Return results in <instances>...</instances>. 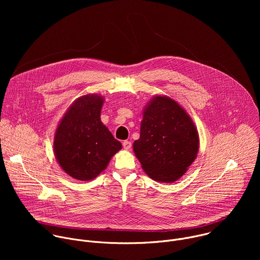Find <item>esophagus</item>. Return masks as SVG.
Listing matches in <instances>:
<instances>
[{
  "label": "esophagus",
  "instance_id": "esophagus-1",
  "mask_svg": "<svg viewBox=\"0 0 260 260\" xmlns=\"http://www.w3.org/2000/svg\"><path fill=\"white\" fill-rule=\"evenodd\" d=\"M122 146H123V148H124L125 150H129L131 148H132V143L129 141H124L122 143Z\"/></svg>",
  "mask_w": 260,
  "mask_h": 260
}]
</instances>
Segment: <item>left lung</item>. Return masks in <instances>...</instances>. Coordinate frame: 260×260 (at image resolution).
Wrapping results in <instances>:
<instances>
[{"mask_svg":"<svg viewBox=\"0 0 260 260\" xmlns=\"http://www.w3.org/2000/svg\"><path fill=\"white\" fill-rule=\"evenodd\" d=\"M134 152L144 172L161 183H173L197 158L200 138L190 116L176 101L154 95L145 106Z\"/></svg>","mask_w":260,"mask_h":260,"instance_id":"8db88e82","label":"left lung"}]
</instances>
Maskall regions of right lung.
Wrapping results in <instances>:
<instances>
[{"mask_svg":"<svg viewBox=\"0 0 260 260\" xmlns=\"http://www.w3.org/2000/svg\"><path fill=\"white\" fill-rule=\"evenodd\" d=\"M101 94H85L74 101L60 119L53 149L59 167L72 178L89 181L98 177L121 148L101 120Z\"/></svg>","mask_w":260,"mask_h":260,"instance_id":"1","label":"right lung"}]
</instances>
